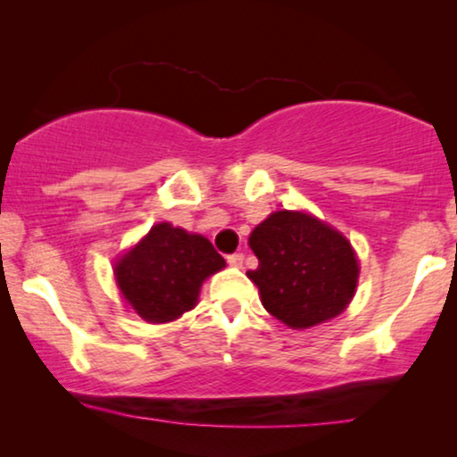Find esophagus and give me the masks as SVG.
<instances>
[{
  "mask_svg": "<svg viewBox=\"0 0 457 457\" xmlns=\"http://www.w3.org/2000/svg\"><path fill=\"white\" fill-rule=\"evenodd\" d=\"M243 262H245V255H243V253L228 255V264L233 268H243Z\"/></svg>",
  "mask_w": 457,
  "mask_h": 457,
  "instance_id": "1",
  "label": "esophagus"
}]
</instances>
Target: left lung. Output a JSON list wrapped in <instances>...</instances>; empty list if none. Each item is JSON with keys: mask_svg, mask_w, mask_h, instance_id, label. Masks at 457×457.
Segmentation results:
<instances>
[{"mask_svg": "<svg viewBox=\"0 0 457 457\" xmlns=\"http://www.w3.org/2000/svg\"><path fill=\"white\" fill-rule=\"evenodd\" d=\"M262 305L291 328L339 316L358 287V258L345 237L305 212L280 210L249 235Z\"/></svg>", "mask_w": 457, "mask_h": 457, "instance_id": "1", "label": "left lung"}]
</instances>
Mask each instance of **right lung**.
<instances>
[{
  "label": "right lung",
  "mask_w": 457,
  "mask_h": 457,
  "mask_svg": "<svg viewBox=\"0 0 457 457\" xmlns=\"http://www.w3.org/2000/svg\"><path fill=\"white\" fill-rule=\"evenodd\" d=\"M224 266L205 237L160 222L116 262L114 277L130 308L162 324L195 308L204 280Z\"/></svg>",
  "instance_id": "1"
}]
</instances>
